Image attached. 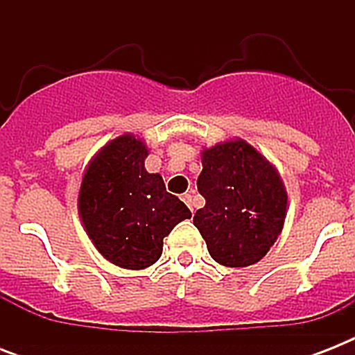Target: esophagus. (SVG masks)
<instances>
[{
	"mask_svg": "<svg viewBox=\"0 0 355 355\" xmlns=\"http://www.w3.org/2000/svg\"><path fill=\"white\" fill-rule=\"evenodd\" d=\"M182 200H184V202H186V205H188L189 210L193 211V195H191V193H184L182 195Z\"/></svg>",
	"mask_w": 355,
	"mask_h": 355,
	"instance_id": "obj_1",
	"label": "esophagus"
}]
</instances>
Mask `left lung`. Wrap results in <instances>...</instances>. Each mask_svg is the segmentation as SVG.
Listing matches in <instances>:
<instances>
[{
  "label": "left lung",
  "mask_w": 355,
  "mask_h": 355,
  "mask_svg": "<svg viewBox=\"0 0 355 355\" xmlns=\"http://www.w3.org/2000/svg\"><path fill=\"white\" fill-rule=\"evenodd\" d=\"M197 189L206 205L193 225L217 263L247 267L269 252L284 227L287 193L252 145L234 139L206 149Z\"/></svg>",
  "instance_id": "obj_1"
}]
</instances>
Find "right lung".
Returning <instances> with one entry per match:
<instances>
[{
    "label": "right lung",
    "mask_w": 355,
    "mask_h": 355,
    "mask_svg": "<svg viewBox=\"0 0 355 355\" xmlns=\"http://www.w3.org/2000/svg\"><path fill=\"white\" fill-rule=\"evenodd\" d=\"M147 147L130 134L112 139L86 169L80 219L99 252L123 269H145L160 258L164 237L191 211L167 193L158 173L145 171Z\"/></svg>",
    "instance_id": "add662e5"
}]
</instances>
